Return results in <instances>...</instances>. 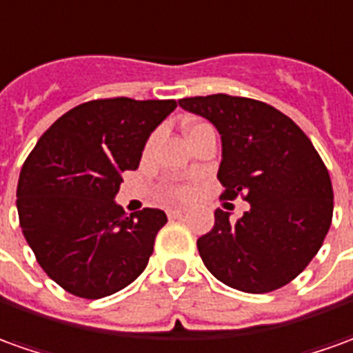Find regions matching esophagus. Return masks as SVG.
I'll return each instance as SVG.
<instances>
[{
	"label": "esophagus",
	"mask_w": 353,
	"mask_h": 353,
	"mask_svg": "<svg viewBox=\"0 0 353 353\" xmlns=\"http://www.w3.org/2000/svg\"><path fill=\"white\" fill-rule=\"evenodd\" d=\"M185 212H187L185 208H181V207H179V208H168V216H170V218H181L183 214H185Z\"/></svg>",
	"instance_id": "esophagus-1"
}]
</instances>
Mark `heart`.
I'll list each match as a JSON object with an SVG mask.
<instances>
[{"label":"heart","instance_id":"b5f03b06","mask_svg":"<svg viewBox=\"0 0 353 353\" xmlns=\"http://www.w3.org/2000/svg\"><path fill=\"white\" fill-rule=\"evenodd\" d=\"M170 195H174V196L185 195V189H172V191H170Z\"/></svg>","mask_w":353,"mask_h":353}]
</instances>
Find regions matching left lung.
Returning <instances> with one entry per match:
<instances>
[{
	"label": "left lung",
	"instance_id": "8db88e82",
	"mask_svg": "<svg viewBox=\"0 0 353 353\" xmlns=\"http://www.w3.org/2000/svg\"><path fill=\"white\" fill-rule=\"evenodd\" d=\"M179 106L220 133L222 196L249 203L237 222L214 212V228L196 239L205 267L247 294L286 286L317 255L332 220V183L315 146L290 117L259 100L210 94L181 98Z\"/></svg>",
	"mask_w": 353,
	"mask_h": 353
}]
</instances>
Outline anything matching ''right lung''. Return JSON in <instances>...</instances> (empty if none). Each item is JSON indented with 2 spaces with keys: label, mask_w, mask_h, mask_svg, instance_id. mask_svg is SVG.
I'll return each mask as SVG.
<instances>
[{
  "label": "right lung",
  "mask_w": 353,
  "mask_h": 353,
  "mask_svg": "<svg viewBox=\"0 0 353 353\" xmlns=\"http://www.w3.org/2000/svg\"><path fill=\"white\" fill-rule=\"evenodd\" d=\"M176 100H92L69 110L38 139L23 164L17 210L38 265L69 294L112 296L148 265L160 208L135 214L116 203L125 170H137L146 141Z\"/></svg>",
  "instance_id": "add662e5"
}]
</instances>
